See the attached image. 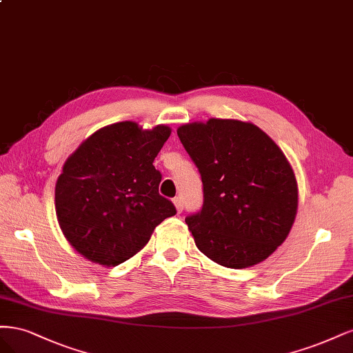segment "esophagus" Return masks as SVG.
<instances>
[{
    "label": "esophagus",
    "instance_id": "34e87169",
    "mask_svg": "<svg viewBox=\"0 0 353 353\" xmlns=\"http://www.w3.org/2000/svg\"><path fill=\"white\" fill-rule=\"evenodd\" d=\"M173 203H174L176 211H177L179 214H180L181 211H183V201H181V198H180V196L174 198V199H173Z\"/></svg>",
    "mask_w": 353,
    "mask_h": 353
}]
</instances>
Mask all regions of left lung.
Masks as SVG:
<instances>
[{
	"label": "left lung",
	"instance_id": "left-lung-1",
	"mask_svg": "<svg viewBox=\"0 0 353 353\" xmlns=\"http://www.w3.org/2000/svg\"><path fill=\"white\" fill-rule=\"evenodd\" d=\"M196 164L203 205L186 217L199 251L227 268L263 263L286 241L298 212V181L286 155L254 123L193 121L177 129Z\"/></svg>",
	"mask_w": 353,
	"mask_h": 353
}]
</instances>
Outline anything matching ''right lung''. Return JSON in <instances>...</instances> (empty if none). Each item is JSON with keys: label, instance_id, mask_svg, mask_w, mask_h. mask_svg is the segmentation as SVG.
Masks as SVG:
<instances>
[{"label": "right lung", "instance_id": "obj_1", "mask_svg": "<svg viewBox=\"0 0 353 353\" xmlns=\"http://www.w3.org/2000/svg\"><path fill=\"white\" fill-rule=\"evenodd\" d=\"M172 134L165 124L136 121L101 128L67 158L55 183V214L74 251L114 267L150 242L155 227L176 214L158 193L154 160Z\"/></svg>", "mask_w": 353, "mask_h": 353}]
</instances>
